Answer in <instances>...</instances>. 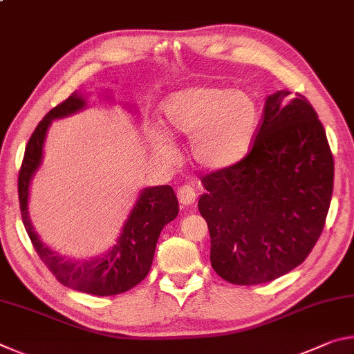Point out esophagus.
Masks as SVG:
<instances>
[{
    "mask_svg": "<svg viewBox=\"0 0 354 354\" xmlns=\"http://www.w3.org/2000/svg\"><path fill=\"white\" fill-rule=\"evenodd\" d=\"M178 200L183 206H192L196 201V192L190 185H183L178 189Z\"/></svg>",
    "mask_w": 354,
    "mask_h": 354,
    "instance_id": "esophagus-1",
    "label": "esophagus"
}]
</instances>
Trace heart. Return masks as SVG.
Wrapping results in <instances>:
<instances>
[{
	"instance_id": "1",
	"label": "heart",
	"mask_w": 354,
	"mask_h": 354,
	"mask_svg": "<svg viewBox=\"0 0 354 354\" xmlns=\"http://www.w3.org/2000/svg\"><path fill=\"white\" fill-rule=\"evenodd\" d=\"M171 134L190 139L194 162L209 171L232 169L253 149L261 124V107L253 95L225 86H192L170 93L162 104ZM156 147L173 156L164 129L156 131Z\"/></svg>"
}]
</instances>
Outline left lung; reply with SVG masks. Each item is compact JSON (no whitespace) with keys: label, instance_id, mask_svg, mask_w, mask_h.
I'll return each mask as SVG.
<instances>
[{"label":"left lung","instance_id":"obj_1","mask_svg":"<svg viewBox=\"0 0 354 354\" xmlns=\"http://www.w3.org/2000/svg\"><path fill=\"white\" fill-rule=\"evenodd\" d=\"M289 95H268L243 162L201 179L206 192L198 211L211 234V263L231 284H262L289 273L325 225L334 159L314 107Z\"/></svg>","mask_w":354,"mask_h":354}]
</instances>
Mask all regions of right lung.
I'll return each instance as SVG.
<instances>
[{
  "label": "right lung",
  "instance_id": "1",
  "mask_svg": "<svg viewBox=\"0 0 354 354\" xmlns=\"http://www.w3.org/2000/svg\"><path fill=\"white\" fill-rule=\"evenodd\" d=\"M106 100L112 101L109 91H101ZM122 104V103H120ZM87 97L73 92L70 97L51 109L37 124L29 139L21 170L19 175V198L21 218L40 259L53 274L70 289L92 293L98 297L118 295L133 289L151 268L154 250L164 226L178 217L179 205L171 185H153L139 192L118 236L104 253L91 259L68 257L41 241L29 215V192L35 173L44 162V145L51 123L84 111ZM128 112H137L134 104H123Z\"/></svg>",
  "mask_w": 354,
  "mask_h": 354
}]
</instances>
